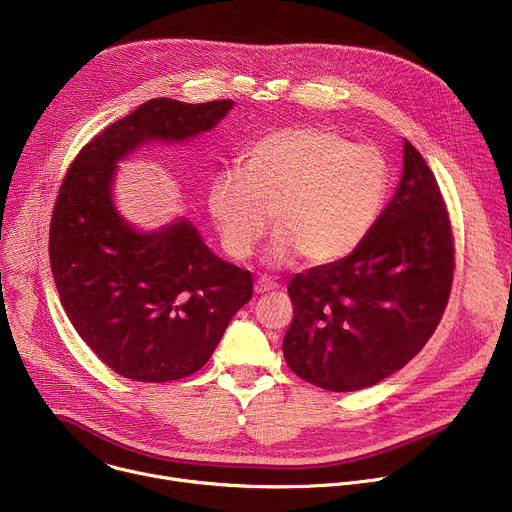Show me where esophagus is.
Wrapping results in <instances>:
<instances>
[{
    "label": "esophagus",
    "instance_id": "obj_1",
    "mask_svg": "<svg viewBox=\"0 0 512 512\" xmlns=\"http://www.w3.org/2000/svg\"><path fill=\"white\" fill-rule=\"evenodd\" d=\"M273 289H277V283L267 277H259L255 281V294H269V291H273Z\"/></svg>",
    "mask_w": 512,
    "mask_h": 512
}]
</instances>
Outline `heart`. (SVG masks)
I'll return each instance as SVG.
<instances>
[{
  "label": "heart",
  "instance_id": "heart-1",
  "mask_svg": "<svg viewBox=\"0 0 512 512\" xmlns=\"http://www.w3.org/2000/svg\"><path fill=\"white\" fill-rule=\"evenodd\" d=\"M389 186V164L375 148L328 127H287L255 141L241 172L212 178L208 212L235 259L255 251L273 214L271 263L304 255L310 265H332L371 235Z\"/></svg>",
  "mask_w": 512,
  "mask_h": 512
}]
</instances>
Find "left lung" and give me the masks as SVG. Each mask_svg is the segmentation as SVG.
Returning a JSON list of instances; mask_svg holds the SVG:
<instances>
[{
  "instance_id": "8db88e82",
  "label": "left lung",
  "mask_w": 512,
  "mask_h": 512,
  "mask_svg": "<svg viewBox=\"0 0 512 512\" xmlns=\"http://www.w3.org/2000/svg\"><path fill=\"white\" fill-rule=\"evenodd\" d=\"M454 239L433 172L403 141V174L371 235L346 259L291 277L287 367L326 391L387 379L425 346L448 306Z\"/></svg>"
}]
</instances>
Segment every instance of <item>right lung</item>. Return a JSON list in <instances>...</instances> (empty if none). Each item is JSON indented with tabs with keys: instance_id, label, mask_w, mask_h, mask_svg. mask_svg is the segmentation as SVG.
Masks as SVG:
<instances>
[{
	"instance_id": "obj_1",
	"label": "right lung",
	"mask_w": 512,
	"mask_h": 512,
	"mask_svg": "<svg viewBox=\"0 0 512 512\" xmlns=\"http://www.w3.org/2000/svg\"><path fill=\"white\" fill-rule=\"evenodd\" d=\"M233 105L145 101L93 137L60 186L48 243L60 304L125 379L168 383L196 373L253 296L251 273L216 257L186 216L139 231L113 198L121 160L148 143L198 137Z\"/></svg>"
}]
</instances>
